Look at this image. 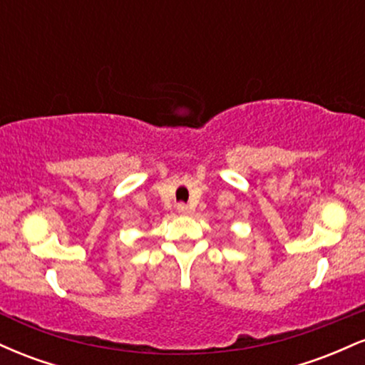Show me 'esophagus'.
<instances>
[{"mask_svg": "<svg viewBox=\"0 0 365 365\" xmlns=\"http://www.w3.org/2000/svg\"><path fill=\"white\" fill-rule=\"evenodd\" d=\"M177 211L180 212V215H188V212H190V207H188L185 202H178L177 204Z\"/></svg>", "mask_w": 365, "mask_h": 365, "instance_id": "34e87169", "label": "esophagus"}]
</instances>
